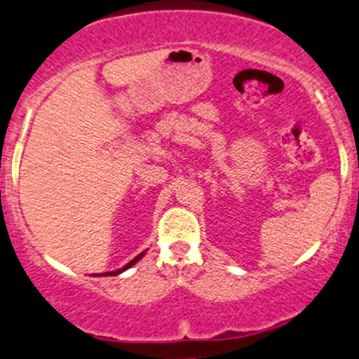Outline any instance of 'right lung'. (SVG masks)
Here are the masks:
<instances>
[{
  "label": "right lung",
  "instance_id": "right-lung-1",
  "mask_svg": "<svg viewBox=\"0 0 359 359\" xmlns=\"http://www.w3.org/2000/svg\"><path fill=\"white\" fill-rule=\"evenodd\" d=\"M142 255H144V252H142V254H139V255L136 257V259H133V260H130V262H129V264H126V265H124V267H122V269H119V271H116V272H107V273H102V276H117V273H121V272L128 271V269H129V267H133V265H134V264H136V262H137V260H141V259H142Z\"/></svg>",
  "mask_w": 359,
  "mask_h": 359
}]
</instances>
